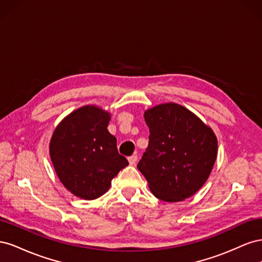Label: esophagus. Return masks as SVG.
Wrapping results in <instances>:
<instances>
[{
	"label": "esophagus",
	"mask_w": 262,
	"mask_h": 262,
	"mask_svg": "<svg viewBox=\"0 0 262 262\" xmlns=\"http://www.w3.org/2000/svg\"><path fill=\"white\" fill-rule=\"evenodd\" d=\"M129 163L131 164V165H134L137 163V161H138V155L137 154H133V155H131V156H129Z\"/></svg>",
	"instance_id": "obj_1"
}]
</instances>
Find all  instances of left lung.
Listing matches in <instances>:
<instances>
[{
	"instance_id": "left-lung-1",
	"label": "left lung",
	"mask_w": 262,
	"mask_h": 262,
	"mask_svg": "<svg viewBox=\"0 0 262 262\" xmlns=\"http://www.w3.org/2000/svg\"><path fill=\"white\" fill-rule=\"evenodd\" d=\"M148 146L138 164L157 199L177 202L194 194L210 176L217 154L211 128L187 108L169 102L144 114Z\"/></svg>"
}]
</instances>
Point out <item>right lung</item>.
Returning <instances> with one entry per match:
<instances>
[{
	"mask_svg": "<svg viewBox=\"0 0 262 262\" xmlns=\"http://www.w3.org/2000/svg\"><path fill=\"white\" fill-rule=\"evenodd\" d=\"M109 120L107 112L84 106L57 126L50 141V157L59 179L85 200L104 194L118 172L129 165L107 130Z\"/></svg>",
	"mask_w": 262,
	"mask_h": 262,
	"instance_id": "add662e5",
	"label": "right lung"
}]
</instances>
